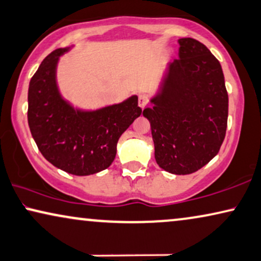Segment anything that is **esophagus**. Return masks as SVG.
I'll list each match as a JSON object with an SVG mask.
<instances>
[{"label":"esophagus","instance_id":"34e87169","mask_svg":"<svg viewBox=\"0 0 261 261\" xmlns=\"http://www.w3.org/2000/svg\"><path fill=\"white\" fill-rule=\"evenodd\" d=\"M138 103H139V107L143 108V109H144V108L147 106V97L145 96V94H139Z\"/></svg>","mask_w":261,"mask_h":261}]
</instances>
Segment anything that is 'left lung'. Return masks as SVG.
Here are the masks:
<instances>
[{
  "label": "left lung",
  "instance_id": "obj_1",
  "mask_svg": "<svg viewBox=\"0 0 261 261\" xmlns=\"http://www.w3.org/2000/svg\"><path fill=\"white\" fill-rule=\"evenodd\" d=\"M178 59L168 63L150 121L154 158L165 171L188 175L218 153L228 122V92L219 61L204 44L178 39Z\"/></svg>",
  "mask_w": 261,
  "mask_h": 261
}]
</instances>
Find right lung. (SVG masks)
I'll use <instances>...</instances> for the list:
<instances>
[{
    "label": "right lung",
    "mask_w": 261,
    "mask_h": 261,
    "mask_svg": "<svg viewBox=\"0 0 261 261\" xmlns=\"http://www.w3.org/2000/svg\"><path fill=\"white\" fill-rule=\"evenodd\" d=\"M69 50L56 49L40 63L30 81L27 118L46 161L68 174L87 176L110 167L118 139L141 109L137 96L96 110L74 108L60 93L56 80L60 56Z\"/></svg>",
    "instance_id": "1"
}]
</instances>
